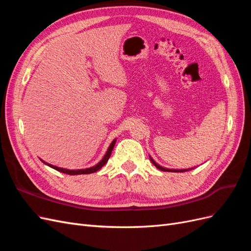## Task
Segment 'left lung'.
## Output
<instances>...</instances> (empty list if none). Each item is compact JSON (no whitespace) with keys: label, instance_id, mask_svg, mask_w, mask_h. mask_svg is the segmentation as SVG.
Returning a JSON list of instances; mask_svg holds the SVG:
<instances>
[{"label":"left lung","instance_id":"8db88e82","mask_svg":"<svg viewBox=\"0 0 251 251\" xmlns=\"http://www.w3.org/2000/svg\"><path fill=\"white\" fill-rule=\"evenodd\" d=\"M150 159H151V163H153L157 169H159L160 171H163V172H173V173H183V172H187V171H191V170H193V169H195V168H192V169H183V170H175V169H166V168H163V166H161V165H159L153 158H151V156H150Z\"/></svg>","mask_w":251,"mask_h":251}]
</instances>
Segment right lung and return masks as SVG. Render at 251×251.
<instances>
[{"instance_id": "1", "label": "right lung", "mask_w": 251, "mask_h": 251, "mask_svg": "<svg viewBox=\"0 0 251 251\" xmlns=\"http://www.w3.org/2000/svg\"><path fill=\"white\" fill-rule=\"evenodd\" d=\"M116 138L114 139L112 142H111V144L109 146V148H108V150H107V151H105V154H104V156L102 157V159L101 160L98 162L97 164H95L94 166H91V168H87V169H81V170H68V169H63V168H58V166H55V165H52V164H50V163H48V162H46V161H44V160H42V159L40 158V160L44 163V164H46V165H48V166H50V168H52V169H54V170H56V171H58V172H60V173H64V174H67V175H82V174H92V173H95V172H97V171H100L102 166L108 162V160H109V158H110V156H111V154H112V151H113V149H114V146H115V143H116Z\"/></svg>"}]
</instances>
